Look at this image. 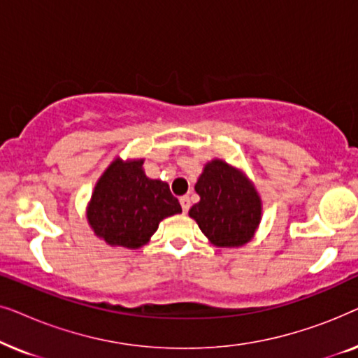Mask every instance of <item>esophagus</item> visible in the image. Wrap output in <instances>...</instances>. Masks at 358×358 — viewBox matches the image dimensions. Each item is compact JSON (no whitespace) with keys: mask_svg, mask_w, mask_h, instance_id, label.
<instances>
[{"mask_svg":"<svg viewBox=\"0 0 358 358\" xmlns=\"http://www.w3.org/2000/svg\"><path fill=\"white\" fill-rule=\"evenodd\" d=\"M179 202H180V207H182V212L187 213V210L190 208V199L187 195H184V197L179 199Z\"/></svg>","mask_w":358,"mask_h":358,"instance_id":"obj_1","label":"esophagus"}]
</instances>
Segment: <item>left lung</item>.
I'll use <instances>...</instances> for the list:
<instances>
[{"label": "left lung", "mask_w": 358, "mask_h": 358, "mask_svg": "<svg viewBox=\"0 0 358 358\" xmlns=\"http://www.w3.org/2000/svg\"><path fill=\"white\" fill-rule=\"evenodd\" d=\"M195 192L200 202L189 217L213 246L239 248L251 241L262 220V200L246 173L215 158L203 166Z\"/></svg>", "instance_id": "obj_1"}]
</instances>
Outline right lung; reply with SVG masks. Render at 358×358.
I'll list each match as a JSON object with an SVG mask.
<instances>
[{
    "mask_svg": "<svg viewBox=\"0 0 358 358\" xmlns=\"http://www.w3.org/2000/svg\"><path fill=\"white\" fill-rule=\"evenodd\" d=\"M143 158H117L97 179L86 208L87 223L112 248L138 249L164 218L182 212L168 182L150 179Z\"/></svg>",
    "mask_w": 358,
    "mask_h": 358,
    "instance_id": "add662e5",
    "label": "right lung"
}]
</instances>
